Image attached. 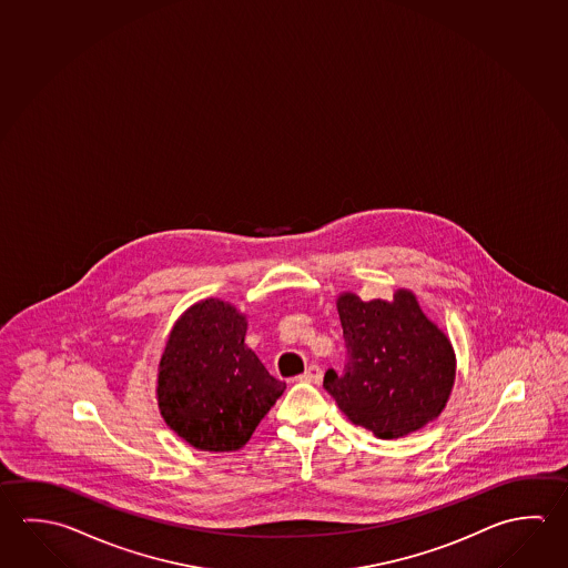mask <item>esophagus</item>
Masks as SVG:
<instances>
[{
  "instance_id": "34e87169",
  "label": "esophagus",
  "mask_w": 568,
  "mask_h": 568,
  "mask_svg": "<svg viewBox=\"0 0 568 568\" xmlns=\"http://www.w3.org/2000/svg\"><path fill=\"white\" fill-rule=\"evenodd\" d=\"M323 378V371L317 365H308L307 371L298 377V381H307V383H318Z\"/></svg>"
}]
</instances>
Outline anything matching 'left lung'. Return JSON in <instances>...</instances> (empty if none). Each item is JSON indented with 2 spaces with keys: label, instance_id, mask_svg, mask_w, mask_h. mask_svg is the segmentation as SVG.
Listing matches in <instances>:
<instances>
[{
  "label": "left lung",
  "instance_id": "obj_1",
  "mask_svg": "<svg viewBox=\"0 0 568 568\" xmlns=\"http://www.w3.org/2000/svg\"><path fill=\"white\" fill-rule=\"evenodd\" d=\"M337 311L348 363L345 375L328 368L323 387L345 417L385 440L438 418L455 385L457 357L415 293L397 288L390 301H363L345 291Z\"/></svg>",
  "mask_w": 568,
  "mask_h": 568
}]
</instances>
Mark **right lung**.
I'll use <instances>...</instances> for the list:
<instances>
[{"instance_id":"add662e5","label":"right lung","mask_w":568,"mask_h":568,"mask_svg":"<svg viewBox=\"0 0 568 568\" xmlns=\"http://www.w3.org/2000/svg\"><path fill=\"white\" fill-rule=\"evenodd\" d=\"M245 333L247 317L221 298L191 305L170 331L155 393L161 417L191 447L237 450L285 390Z\"/></svg>"}]
</instances>
